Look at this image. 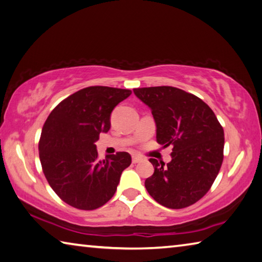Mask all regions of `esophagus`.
Here are the masks:
<instances>
[{"mask_svg": "<svg viewBox=\"0 0 262 262\" xmlns=\"http://www.w3.org/2000/svg\"><path fill=\"white\" fill-rule=\"evenodd\" d=\"M132 160H133V163H134V164H137V163H141V161L143 159H142L141 157H139V156H133Z\"/></svg>", "mask_w": 262, "mask_h": 262, "instance_id": "esophagus-1", "label": "esophagus"}]
</instances>
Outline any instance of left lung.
Listing matches in <instances>:
<instances>
[{"mask_svg": "<svg viewBox=\"0 0 262 262\" xmlns=\"http://www.w3.org/2000/svg\"><path fill=\"white\" fill-rule=\"evenodd\" d=\"M134 94L152 112L157 142L173 147L167 165L150 158L155 172L145 180L147 192L168 208L192 205L210 190L220 170L223 128L206 103L182 89L161 85L137 88Z\"/></svg>", "mask_w": 262, "mask_h": 262, "instance_id": "left-lung-1", "label": "left lung"}]
</instances>
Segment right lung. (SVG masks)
I'll list each match as a JSON object with an SVG mask.
<instances>
[{"label": "right lung", "instance_id": "right-lung-1", "mask_svg": "<svg viewBox=\"0 0 262 262\" xmlns=\"http://www.w3.org/2000/svg\"><path fill=\"white\" fill-rule=\"evenodd\" d=\"M132 94L103 85L83 88L57 105L42 128L40 161L52 190L66 204L92 211L115 194L122 170L132 164L128 152L98 160L95 142L111 127V113Z\"/></svg>", "mask_w": 262, "mask_h": 262}]
</instances>
